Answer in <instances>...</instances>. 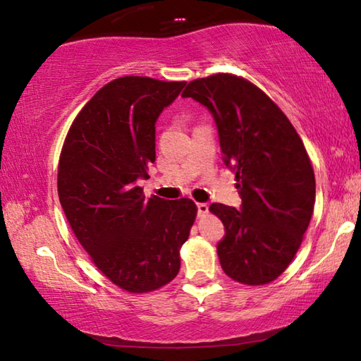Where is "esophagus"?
Instances as JSON below:
<instances>
[{
  "mask_svg": "<svg viewBox=\"0 0 361 361\" xmlns=\"http://www.w3.org/2000/svg\"><path fill=\"white\" fill-rule=\"evenodd\" d=\"M207 213H209V205L204 204V202L197 204V215H199V216H205Z\"/></svg>",
  "mask_w": 361,
  "mask_h": 361,
  "instance_id": "obj_1",
  "label": "esophagus"
}]
</instances>
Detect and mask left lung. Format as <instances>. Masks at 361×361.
Returning a JSON list of instances; mask_svg holds the SVG:
<instances>
[{"label": "left lung", "mask_w": 361, "mask_h": 361, "mask_svg": "<svg viewBox=\"0 0 361 361\" xmlns=\"http://www.w3.org/2000/svg\"><path fill=\"white\" fill-rule=\"evenodd\" d=\"M181 97L209 109L242 199L240 209L210 205L224 224L216 245L223 271L245 285L272 282L295 258L314 212L315 176L301 138L276 103L243 78L195 79Z\"/></svg>", "instance_id": "8db88e82"}]
</instances>
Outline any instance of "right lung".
<instances>
[{
  "instance_id": "add662e5",
  "label": "right lung",
  "mask_w": 361,
  "mask_h": 361,
  "mask_svg": "<svg viewBox=\"0 0 361 361\" xmlns=\"http://www.w3.org/2000/svg\"><path fill=\"white\" fill-rule=\"evenodd\" d=\"M186 82L124 76L76 116L59 162V199L76 239L114 285L157 290L180 271V247L195 219L191 199H146L156 161V122Z\"/></svg>"
}]
</instances>
